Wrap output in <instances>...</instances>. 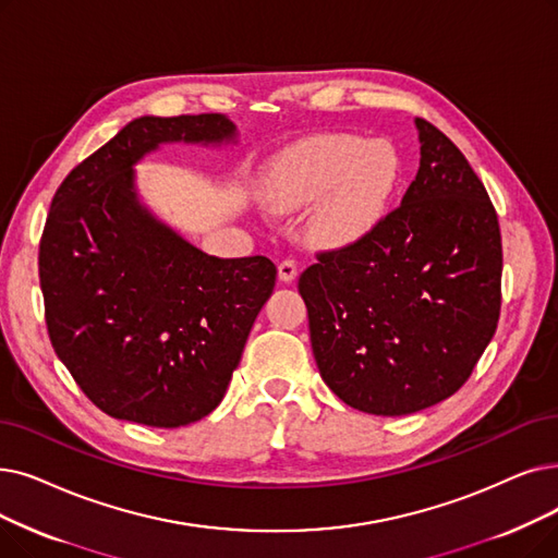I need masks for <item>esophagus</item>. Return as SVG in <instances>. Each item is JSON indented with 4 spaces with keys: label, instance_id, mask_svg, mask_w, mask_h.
Returning <instances> with one entry per match:
<instances>
[{
    "label": "esophagus",
    "instance_id": "1",
    "mask_svg": "<svg viewBox=\"0 0 558 558\" xmlns=\"http://www.w3.org/2000/svg\"><path fill=\"white\" fill-rule=\"evenodd\" d=\"M299 276V264L294 259H282L278 266V278L282 282H294Z\"/></svg>",
    "mask_w": 558,
    "mask_h": 558
}]
</instances>
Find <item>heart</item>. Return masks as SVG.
Wrapping results in <instances>:
<instances>
[{
    "label": "heart",
    "mask_w": 558,
    "mask_h": 558,
    "mask_svg": "<svg viewBox=\"0 0 558 558\" xmlns=\"http://www.w3.org/2000/svg\"><path fill=\"white\" fill-rule=\"evenodd\" d=\"M401 182V157L387 138L319 134L274 161L264 196L280 211L319 203L312 236L342 248L365 239L385 219Z\"/></svg>",
    "instance_id": "obj_1"
}]
</instances>
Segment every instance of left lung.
<instances>
[{
  "instance_id": "8db88e82",
  "label": "left lung",
  "mask_w": 558,
  "mask_h": 558,
  "mask_svg": "<svg viewBox=\"0 0 558 558\" xmlns=\"http://www.w3.org/2000/svg\"><path fill=\"white\" fill-rule=\"evenodd\" d=\"M420 168L365 239L299 278L319 374L347 405L401 417L449 399L497 330L501 234L465 155L424 118Z\"/></svg>"
}]
</instances>
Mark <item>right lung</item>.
Listing matches in <instances>:
<instances>
[{
    "mask_svg": "<svg viewBox=\"0 0 558 558\" xmlns=\"http://www.w3.org/2000/svg\"><path fill=\"white\" fill-rule=\"evenodd\" d=\"M223 113L141 116L61 182L38 271L59 360L102 413L157 428L226 397L276 287L269 257L203 253L138 201L134 163L161 143H234Z\"/></svg>",
    "mask_w": 558,
    "mask_h": 558,
    "instance_id": "obj_1",
    "label": "right lung"
}]
</instances>
